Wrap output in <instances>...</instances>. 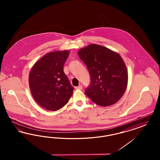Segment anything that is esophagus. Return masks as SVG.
Instances as JSON below:
<instances>
[{"mask_svg": "<svg viewBox=\"0 0 160 160\" xmlns=\"http://www.w3.org/2000/svg\"><path fill=\"white\" fill-rule=\"evenodd\" d=\"M82 85H79L78 86H77V87H76V89H78V90H82Z\"/></svg>", "mask_w": 160, "mask_h": 160, "instance_id": "obj_1", "label": "esophagus"}]
</instances>
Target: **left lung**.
Masks as SVG:
<instances>
[{
    "mask_svg": "<svg viewBox=\"0 0 160 160\" xmlns=\"http://www.w3.org/2000/svg\"><path fill=\"white\" fill-rule=\"evenodd\" d=\"M89 71L91 83L86 95L97 104L109 106L118 102L125 91L128 73L120 55L97 44H91L78 52Z\"/></svg>",
    "mask_w": 160,
    "mask_h": 160,
    "instance_id": "8db88e82",
    "label": "left lung"
}]
</instances>
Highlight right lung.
I'll use <instances>...</instances> for the list:
<instances>
[{"mask_svg": "<svg viewBox=\"0 0 160 160\" xmlns=\"http://www.w3.org/2000/svg\"><path fill=\"white\" fill-rule=\"evenodd\" d=\"M69 54L68 50L47 54L31 69L29 83L32 95L38 104L46 110L60 109L73 93L74 88L63 72Z\"/></svg>", "mask_w": 160, "mask_h": 160, "instance_id": "right-lung-1", "label": "right lung"}]
</instances>
